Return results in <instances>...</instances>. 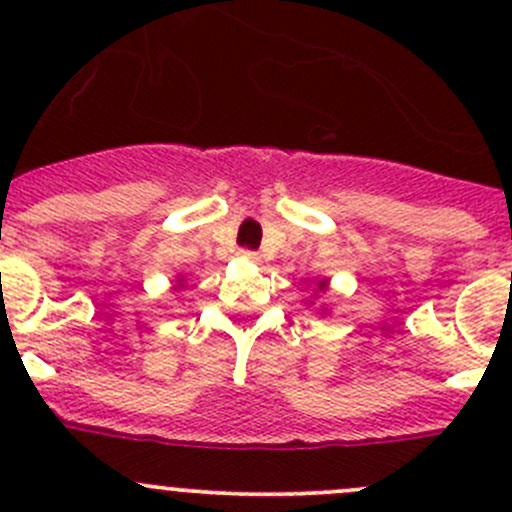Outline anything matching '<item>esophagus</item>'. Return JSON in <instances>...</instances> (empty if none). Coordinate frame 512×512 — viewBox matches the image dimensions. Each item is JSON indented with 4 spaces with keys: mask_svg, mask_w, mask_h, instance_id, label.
<instances>
[{
    "mask_svg": "<svg viewBox=\"0 0 512 512\" xmlns=\"http://www.w3.org/2000/svg\"><path fill=\"white\" fill-rule=\"evenodd\" d=\"M240 255L250 262H260V252H255V250H240Z\"/></svg>",
    "mask_w": 512,
    "mask_h": 512,
    "instance_id": "1",
    "label": "esophagus"
}]
</instances>
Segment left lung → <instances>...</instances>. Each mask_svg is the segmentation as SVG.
I'll return each instance as SVG.
<instances>
[{
  "label": "left lung",
  "mask_w": 512,
  "mask_h": 512,
  "mask_svg": "<svg viewBox=\"0 0 512 512\" xmlns=\"http://www.w3.org/2000/svg\"><path fill=\"white\" fill-rule=\"evenodd\" d=\"M322 287H324V282H322Z\"/></svg>",
  "instance_id": "8db88e82"
}]
</instances>
